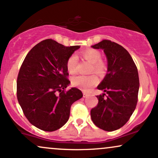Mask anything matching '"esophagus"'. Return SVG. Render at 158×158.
<instances>
[{"mask_svg": "<svg viewBox=\"0 0 158 158\" xmlns=\"http://www.w3.org/2000/svg\"><path fill=\"white\" fill-rule=\"evenodd\" d=\"M89 95L87 94L86 92H83V97L84 98H86V97H87V96H88Z\"/></svg>", "mask_w": 158, "mask_h": 158, "instance_id": "1", "label": "esophagus"}]
</instances>
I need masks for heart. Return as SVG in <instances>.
<instances>
[{
    "label": "heart",
    "mask_w": 158,
    "mask_h": 158,
    "mask_svg": "<svg viewBox=\"0 0 158 158\" xmlns=\"http://www.w3.org/2000/svg\"><path fill=\"white\" fill-rule=\"evenodd\" d=\"M81 55L85 60L91 62L90 72L94 71L99 75H103L107 71V64L104 61L101 60L102 54L100 51L94 48H88L81 51ZM77 56L73 54L70 56L66 62L68 71L71 74L77 73ZM98 81H99L98 77L95 73H91L90 75H79L72 79V84L74 86L80 87L85 90H89L90 87L96 85Z\"/></svg>",
    "instance_id": "b5f03b06"
}]
</instances>
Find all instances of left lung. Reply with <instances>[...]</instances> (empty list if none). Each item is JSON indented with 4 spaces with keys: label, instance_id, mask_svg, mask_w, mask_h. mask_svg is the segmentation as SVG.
<instances>
[{
    "label": "left lung",
    "instance_id": "8db88e82",
    "mask_svg": "<svg viewBox=\"0 0 158 158\" xmlns=\"http://www.w3.org/2000/svg\"><path fill=\"white\" fill-rule=\"evenodd\" d=\"M103 49L107 59V73L97 87L105 94L97 96L98 103L90 111L96 127L111 132L120 129L135 110L139 90V77L132 56L116 43L104 40L92 45Z\"/></svg>",
    "mask_w": 158,
    "mask_h": 158
}]
</instances>
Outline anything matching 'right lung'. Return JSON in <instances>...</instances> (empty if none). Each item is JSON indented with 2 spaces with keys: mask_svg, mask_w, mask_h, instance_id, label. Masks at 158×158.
<instances>
[{
  "mask_svg": "<svg viewBox=\"0 0 158 158\" xmlns=\"http://www.w3.org/2000/svg\"><path fill=\"white\" fill-rule=\"evenodd\" d=\"M79 45L64 46L51 39L34 46L17 79V97L25 116L40 130L53 132L67 122L72 104L83 96L70 84L66 62Z\"/></svg>",
  "mask_w": 158,
  "mask_h": 158,
  "instance_id": "1",
  "label": "right lung"
}]
</instances>
